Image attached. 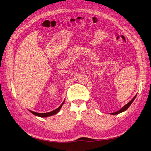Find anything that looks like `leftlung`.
I'll return each mask as SVG.
<instances>
[{
    "label": "left lung",
    "instance_id": "obj_1",
    "mask_svg": "<svg viewBox=\"0 0 151 151\" xmlns=\"http://www.w3.org/2000/svg\"><path fill=\"white\" fill-rule=\"evenodd\" d=\"M136 96H135V97L132 99L131 101H130L129 103H127L126 105L124 106L121 109H120V110L117 111V112H116L112 113L111 114H112V115H116V114H120V113H121V112H124V111H125L126 110H127V109L129 108V107L131 105V104L132 103V102H133L134 100L135 99V98H136Z\"/></svg>",
    "mask_w": 151,
    "mask_h": 151
}]
</instances>
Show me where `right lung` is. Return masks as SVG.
Segmentation results:
<instances>
[{"instance_id": "1", "label": "right lung", "mask_w": 151, "mask_h": 151, "mask_svg": "<svg viewBox=\"0 0 151 151\" xmlns=\"http://www.w3.org/2000/svg\"><path fill=\"white\" fill-rule=\"evenodd\" d=\"M64 101L63 102H62V104H61L58 109H56L55 110H54V111H53L49 112H47V113H38V112H34V111H30V110H29V111H30L31 113H32V114H34V115L39 116V117H49V116H53V115H54V114H57L58 112H59V111H60V109H61V107H62V105L64 104Z\"/></svg>"}]
</instances>
